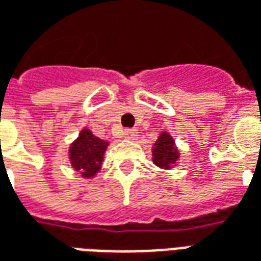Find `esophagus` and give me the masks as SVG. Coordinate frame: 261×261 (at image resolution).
<instances>
[{"label": "esophagus", "mask_w": 261, "mask_h": 261, "mask_svg": "<svg viewBox=\"0 0 261 261\" xmlns=\"http://www.w3.org/2000/svg\"><path fill=\"white\" fill-rule=\"evenodd\" d=\"M124 137L127 140H136L137 137H138V133H137V130H134V128H127V130L124 131Z\"/></svg>", "instance_id": "34e87169"}]
</instances>
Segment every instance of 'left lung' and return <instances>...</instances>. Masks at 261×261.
Masks as SVG:
<instances>
[{"instance_id": "8db88e82", "label": "left lung", "mask_w": 261, "mask_h": 261, "mask_svg": "<svg viewBox=\"0 0 261 261\" xmlns=\"http://www.w3.org/2000/svg\"><path fill=\"white\" fill-rule=\"evenodd\" d=\"M153 162L159 168L169 169L172 165L176 164L179 158V152L176 151L175 141L168 133H162L159 140L155 142V148L152 149Z\"/></svg>"}]
</instances>
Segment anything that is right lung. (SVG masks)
<instances>
[{
	"label": "right lung",
	"instance_id": "right-lung-1",
	"mask_svg": "<svg viewBox=\"0 0 261 261\" xmlns=\"http://www.w3.org/2000/svg\"><path fill=\"white\" fill-rule=\"evenodd\" d=\"M108 142L97 138L85 128L80 133L76 141L69 148V159L75 170L82 173L84 177H92L100 169L103 153Z\"/></svg>",
	"mask_w": 261,
	"mask_h": 261
}]
</instances>
